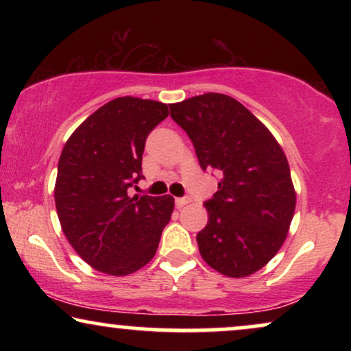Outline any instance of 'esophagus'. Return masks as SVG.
Instances as JSON below:
<instances>
[{
  "instance_id": "1",
  "label": "esophagus",
  "mask_w": 351,
  "mask_h": 351,
  "mask_svg": "<svg viewBox=\"0 0 351 351\" xmlns=\"http://www.w3.org/2000/svg\"><path fill=\"white\" fill-rule=\"evenodd\" d=\"M190 203V198H176V206L177 208H184L185 204Z\"/></svg>"
}]
</instances>
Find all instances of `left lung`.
Wrapping results in <instances>:
<instances>
[{
  "label": "left lung",
  "mask_w": 351,
  "mask_h": 351,
  "mask_svg": "<svg viewBox=\"0 0 351 351\" xmlns=\"http://www.w3.org/2000/svg\"><path fill=\"white\" fill-rule=\"evenodd\" d=\"M169 108L203 171L222 176L204 204L208 225L196 234L201 257L225 276L252 275L276 256L294 217L285 152L265 124L230 95H195Z\"/></svg>",
  "instance_id": "left-lung-1"
}]
</instances>
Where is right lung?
I'll return each instance as SVG.
<instances>
[{
    "mask_svg": "<svg viewBox=\"0 0 351 351\" xmlns=\"http://www.w3.org/2000/svg\"><path fill=\"white\" fill-rule=\"evenodd\" d=\"M167 105L138 97L110 100L65 142L54 186L62 232L95 270L126 276L156 254L174 198L129 196L142 179L145 138L167 118Z\"/></svg>",
    "mask_w": 351,
    "mask_h": 351,
    "instance_id": "right-lung-1",
    "label": "right lung"
}]
</instances>
